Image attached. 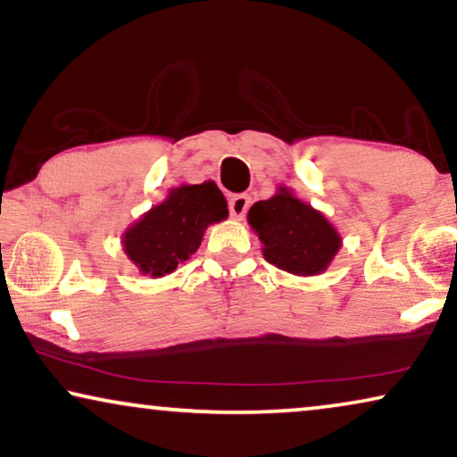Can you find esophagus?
I'll return each mask as SVG.
<instances>
[{
  "instance_id": "1",
  "label": "esophagus",
  "mask_w": 457,
  "mask_h": 457,
  "mask_svg": "<svg viewBox=\"0 0 457 457\" xmlns=\"http://www.w3.org/2000/svg\"><path fill=\"white\" fill-rule=\"evenodd\" d=\"M249 208V197L245 193H239V195H233L228 202V210L233 218H243Z\"/></svg>"
}]
</instances>
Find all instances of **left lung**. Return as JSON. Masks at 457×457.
Masks as SVG:
<instances>
[{"mask_svg":"<svg viewBox=\"0 0 457 457\" xmlns=\"http://www.w3.org/2000/svg\"><path fill=\"white\" fill-rule=\"evenodd\" d=\"M247 222L262 241L266 262L295 277L322 274L343 245L328 218L287 187H278L270 199L255 202Z\"/></svg>","mask_w":457,"mask_h":457,"instance_id":"1","label":"left lung"}]
</instances>
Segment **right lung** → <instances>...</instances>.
<instances>
[{
	"mask_svg": "<svg viewBox=\"0 0 457 457\" xmlns=\"http://www.w3.org/2000/svg\"><path fill=\"white\" fill-rule=\"evenodd\" d=\"M227 218V199L214 180L180 185L124 230L122 249L143 277L162 278L197 252L210 224Z\"/></svg>",
	"mask_w": 457,
	"mask_h": 457,
	"instance_id": "right-lung-1",
	"label": "right lung"
}]
</instances>
